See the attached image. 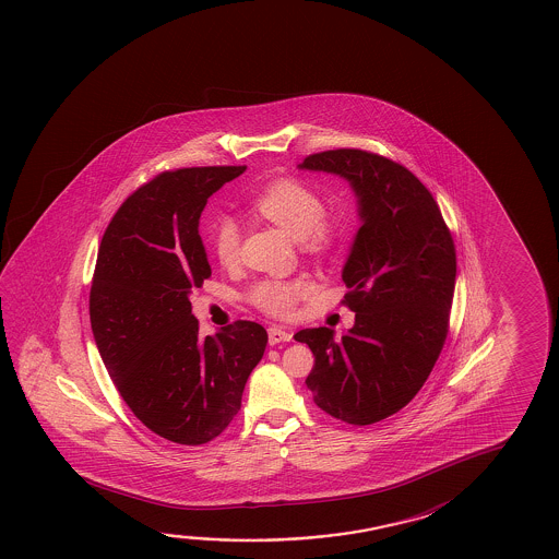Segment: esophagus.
Masks as SVG:
<instances>
[{"instance_id": "1", "label": "esophagus", "mask_w": 559, "mask_h": 559, "mask_svg": "<svg viewBox=\"0 0 559 559\" xmlns=\"http://www.w3.org/2000/svg\"><path fill=\"white\" fill-rule=\"evenodd\" d=\"M288 341H293V331L284 330L278 325H273L269 330V345H278V343H288Z\"/></svg>"}]
</instances>
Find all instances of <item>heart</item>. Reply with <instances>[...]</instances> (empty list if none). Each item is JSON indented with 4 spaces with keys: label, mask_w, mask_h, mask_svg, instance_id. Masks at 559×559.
I'll return each instance as SVG.
<instances>
[{
    "label": "heart",
    "mask_w": 559,
    "mask_h": 559,
    "mask_svg": "<svg viewBox=\"0 0 559 559\" xmlns=\"http://www.w3.org/2000/svg\"><path fill=\"white\" fill-rule=\"evenodd\" d=\"M253 209L266 221L300 239L311 253L330 251L338 238V226L323 216V201L308 185L296 179H278L269 185L253 199ZM212 249L222 265L236 263L239 251V228L228 216H218L212 222ZM308 278H271L257 284L251 293V302L257 308L286 316L311 293Z\"/></svg>",
    "instance_id": "heart-1"
}]
</instances>
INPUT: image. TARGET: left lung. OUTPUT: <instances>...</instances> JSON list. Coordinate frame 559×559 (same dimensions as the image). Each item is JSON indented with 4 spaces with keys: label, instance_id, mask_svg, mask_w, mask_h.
Returning a JSON list of instances; mask_svg holds the SVG:
<instances>
[{
    "label": "left lung",
    "instance_id": "left-lung-1",
    "mask_svg": "<svg viewBox=\"0 0 559 559\" xmlns=\"http://www.w3.org/2000/svg\"><path fill=\"white\" fill-rule=\"evenodd\" d=\"M298 169L343 177L357 197V236L343 266L355 325L298 331L316 365L313 402L350 425H372L412 402L449 333L456 251L427 187L388 157L362 150L313 154Z\"/></svg>",
    "mask_w": 559,
    "mask_h": 559
}]
</instances>
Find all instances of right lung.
Wrapping results in <instances>:
<instances>
[{
	"label": "right lung",
	"mask_w": 559,
	"mask_h": 559,
	"mask_svg": "<svg viewBox=\"0 0 559 559\" xmlns=\"http://www.w3.org/2000/svg\"><path fill=\"white\" fill-rule=\"evenodd\" d=\"M243 171L228 165L157 175L122 202L97 257L90 318L105 368L138 419L177 444L224 432L265 353L269 337L255 321L201 337L189 300L211 276L202 211Z\"/></svg>",
	"instance_id": "obj_1"
}]
</instances>
